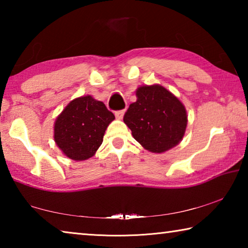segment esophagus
<instances>
[{
  "label": "esophagus",
  "mask_w": 248,
  "mask_h": 248,
  "mask_svg": "<svg viewBox=\"0 0 248 248\" xmlns=\"http://www.w3.org/2000/svg\"><path fill=\"white\" fill-rule=\"evenodd\" d=\"M124 110H118V111H116V112H115L116 118H117V119H119V120L124 118Z\"/></svg>",
  "instance_id": "esophagus-1"
}]
</instances>
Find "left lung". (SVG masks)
<instances>
[{"instance_id":"8db88e82","label":"left lung","mask_w":248,"mask_h":248,"mask_svg":"<svg viewBox=\"0 0 248 248\" xmlns=\"http://www.w3.org/2000/svg\"><path fill=\"white\" fill-rule=\"evenodd\" d=\"M136 96L124 117L134 139L152 153L173 149L186 132L188 118L184 104L159 84L138 87Z\"/></svg>"}]
</instances>
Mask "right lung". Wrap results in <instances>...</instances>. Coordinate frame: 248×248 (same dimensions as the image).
Returning <instances> with one entry per match:
<instances>
[{"mask_svg":"<svg viewBox=\"0 0 248 248\" xmlns=\"http://www.w3.org/2000/svg\"><path fill=\"white\" fill-rule=\"evenodd\" d=\"M114 119V114L93 96L74 98L54 121V142L66 157L85 161L102 145L105 131Z\"/></svg>","mask_w":248,"mask_h":248,"instance_id":"1","label":"right lung"}]
</instances>
